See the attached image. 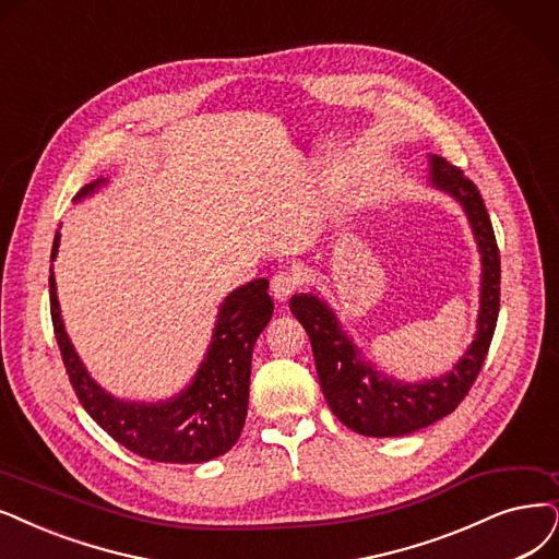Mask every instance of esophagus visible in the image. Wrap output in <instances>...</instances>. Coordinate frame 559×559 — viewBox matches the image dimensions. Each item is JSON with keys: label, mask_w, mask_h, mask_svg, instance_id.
I'll return each instance as SVG.
<instances>
[{"label": "esophagus", "mask_w": 559, "mask_h": 559, "mask_svg": "<svg viewBox=\"0 0 559 559\" xmlns=\"http://www.w3.org/2000/svg\"><path fill=\"white\" fill-rule=\"evenodd\" d=\"M299 290V276L290 269H283V272H276L272 278V295L278 301H285L287 297H293Z\"/></svg>", "instance_id": "1"}]
</instances>
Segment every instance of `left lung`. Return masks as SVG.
<instances>
[{"label": "left lung", "instance_id": "left-lung-1", "mask_svg": "<svg viewBox=\"0 0 559 559\" xmlns=\"http://www.w3.org/2000/svg\"><path fill=\"white\" fill-rule=\"evenodd\" d=\"M430 183L463 204L484 264L477 336L451 373L424 384L389 380L359 359V349L341 332L324 301L316 295H295L290 299L293 316L311 338L320 386L329 407L347 428L368 438L407 436L451 415L477 380L498 324L500 248L484 198L474 181L442 156H430Z\"/></svg>", "mask_w": 559, "mask_h": 559}]
</instances>
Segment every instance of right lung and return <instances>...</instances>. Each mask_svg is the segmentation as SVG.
<instances>
[{
    "instance_id": "right-lung-1",
    "label": "right lung",
    "mask_w": 559,
    "mask_h": 559,
    "mask_svg": "<svg viewBox=\"0 0 559 559\" xmlns=\"http://www.w3.org/2000/svg\"><path fill=\"white\" fill-rule=\"evenodd\" d=\"M98 183L103 179L87 183L75 200L94 193ZM57 248L59 230L50 260L57 258ZM272 313L274 301L264 278L239 287L221 306L210 353L191 386L168 403H127L106 394L78 359L59 316L55 274H50L55 338L80 405L112 440L156 463H204L235 447L246 421L253 345Z\"/></svg>"
}]
</instances>
